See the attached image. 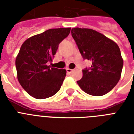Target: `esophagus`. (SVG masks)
Returning a JSON list of instances; mask_svg holds the SVG:
<instances>
[{
	"label": "esophagus",
	"instance_id": "esophagus-1",
	"mask_svg": "<svg viewBox=\"0 0 134 134\" xmlns=\"http://www.w3.org/2000/svg\"><path fill=\"white\" fill-rule=\"evenodd\" d=\"M74 71V69H69V68H67V72L69 74H71L72 71Z\"/></svg>",
	"mask_w": 134,
	"mask_h": 134
}]
</instances>
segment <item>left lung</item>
<instances>
[{
  "label": "left lung",
  "instance_id": "8db88e82",
  "mask_svg": "<svg viewBox=\"0 0 134 134\" xmlns=\"http://www.w3.org/2000/svg\"><path fill=\"white\" fill-rule=\"evenodd\" d=\"M71 32L83 58L92 62L91 67L83 70V78L77 83L88 94H106L120 79L123 59L119 46L92 29L74 28Z\"/></svg>",
  "mask_w": 134,
  "mask_h": 134
}]
</instances>
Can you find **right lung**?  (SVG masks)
I'll return each instance as SVG.
<instances>
[{"mask_svg": "<svg viewBox=\"0 0 134 134\" xmlns=\"http://www.w3.org/2000/svg\"><path fill=\"white\" fill-rule=\"evenodd\" d=\"M71 28H52L26 40L16 58L18 81L35 99L50 97L60 90L66 70L48 65Z\"/></svg>", "mask_w": 134, "mask_h": 134, "instance_id": "obj_1", "label": "right lung"}]
</instances>
